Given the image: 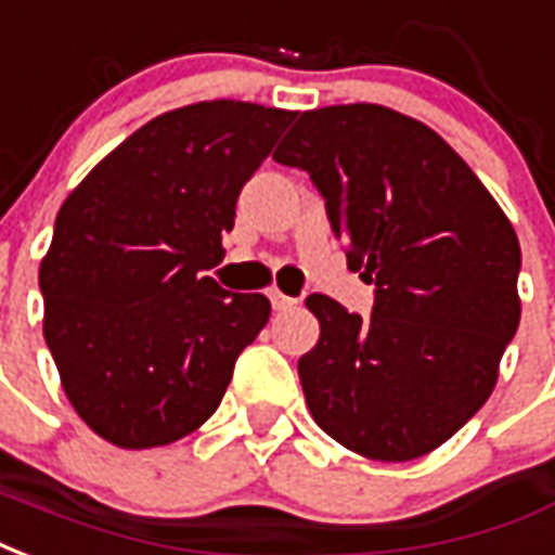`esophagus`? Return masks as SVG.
<instances>
[{"instance_id":"esophagus-1","label":"esophagus","mask_w":555,"mask_h":555,"mask_svg":"<svg viewBox=\"0 0 555 555\" xmlns=\"http://www.w3.org/2000/svg\"><path fill=\"white\" fill-rule=\"evenodd\" d=\"M270 302H273V309H276V311H288V309H294V306H297L299 299L288 297V294H282L279 288H273V291H270Z\"/></svg>"}]
</instances>
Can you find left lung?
<instances>
[{
	"label": "left lung",
	"mask_w": 555,
	"mask_h": 555,
	"mask_svg": "<svg viewBox=\"0 0 555 555\" xmlns=\"http://www.w3.org/2000/svg\"><path fill=\"white\" fill-rule=\"evenodd\" d=\"M273 158L311 176L347 264L376 285L371 318L306 299L311 417L373 462L433 453L491 397L518 332L515 229L438 131L385 105L302 111Z\"/></svg>",
	"instance_id": "left-lung-1"
}]
</instances>
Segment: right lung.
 <instances>
[{
    "label": "right lung",
    "mask_w": 555,
    "mask_h": 555,
    "mask_svg": "<svg viewBox=\"0 0 555 555\" xmlns=\"http://www.w3.org/2000/svg\"><path fill=\"white\" fill-rule=\"evenodd\" d=\"M297 111L211 100L111 150L61 205L40 261L43 338L81 421L122 450L173 444L215 414L270 299L205 276L235 203Z\"/></svg>",
    "instance_id": "obj_1"
}]
</instances>
